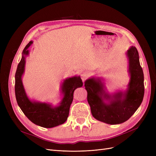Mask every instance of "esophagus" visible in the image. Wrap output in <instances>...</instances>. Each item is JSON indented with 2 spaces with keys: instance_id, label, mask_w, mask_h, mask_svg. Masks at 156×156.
I'll list each match as a JSON object with an SVG mask.
<instances>
[{
  "instance_id": "obj_1",
  "label": "esophagus",
  "mask_w": 156,
  "mask_h": 156,
  "mask_svg": "<svg viewBox=\"0 0 156 156\" xmlns=\"http://www.w3.org/2000/svg\"><path fill=\"white\" fill-rule=\"evenodd\" d=\"M88 73L87 72H83L81 75V79L83 80V81H85V80L88 78Z\"/></svg>"
}]
</instances>
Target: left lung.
I'll return each instance as SVG.
<instances>
[{
  "instance_id": "1",
  "label": "left lung",
  "mask_w": 156,
  "mask_h": 156,
  "mask_svg": "<svg viewBox=\"0 0 156 156\" xmlns=\"http://www.w3.org/2000/svg\"><path fill=\"white\" fill-rule=\"evenodd\" d=\"M129 60L130 80L125 92L112 95L105 91L100 78H90L84 82L87 101L92 116L108 124H119L127 121L133 115L143 101L144 86V74L139 62V55L135 47L127 51Z\"/></svg>"
}]
</instances>
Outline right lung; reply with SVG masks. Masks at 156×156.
<instances>
[{
    "instance_id": "obj_1",
    "label": "right lung",
    "mask_w": 156,
    "mask_h": 156,
    "mask_svg": "<svg viewBox=\"0 0 156 156\" xmlns=\"http://www.w3.org/2000/svg\"><path fill=\"white\" fill-rule=\"evenodd\" d=\"M32 44L30 41L22 53V58L19 63L15 75V93L18 105L25 115L33 123L45 128H51L64 124L69 115V107L73 101V92L77 88L83 86L79 76L65 79L61 90L64 97L60 105L53 107L46 103L32 101L27 97L22 83V75L25 71V57L29 55L28 50Z\"/></svg>"
}]
</instances>
